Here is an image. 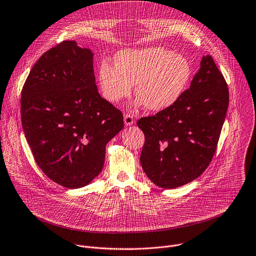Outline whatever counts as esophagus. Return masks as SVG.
Here are the masks:
<instances>
[{"mask_svg": "<svg viewBox=\"0 0 256 256\" xmlns=\"http://www.w3.org/2000/svg\"><path fill=\"white\" fill-rule=\"evenodd\" d=\"M124 120V124L126 126H132L134 122V118L132 114H126Z\"/></svg>", "mask_w": 256, "mask_h": 256, "instance_id": "obj_1", "label": "esophagus"}]
</instances>
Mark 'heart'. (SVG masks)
I'll list each match as a JSON object with an SVG mask.
<instances>
[{
	"label": "heart",
	"mask_w": 256,
	"mask_h": 256,
	"mask_svg": "<svg viewBox=\"0 0 256 256\" xmlns=\"http://www.w3.org/2000/svg\"><path fill=\"white\" fill-rule=\"evenodd\" d=\"M192 74L188 60L162 46L124 50L116 56V66L104 60L98 70L102 96L118 104L132 92L146 110L160 112L176 104Z\"/></svg>",
	"instance_id": "obj_1"
}]
</instances>
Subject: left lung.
<instances>
[{
    "label": "left lung",
    "mask_w": 256,
    "mask_h": 256,
    "mask_svg": "<svg viewBox=\"0 0 256 256\" xmlns=\"http://www.w3.org/2000/svg\"><path fill=\"white\" fill-rule=\"evenodd\" d=\"M230 102L228 84L212 56L178 100L138 120L144 134L140 154L148 178L162 188H176L198 178L216 154Z\"/></svg>",
    "instance_id": "left-lung-1"
}]
</instances>
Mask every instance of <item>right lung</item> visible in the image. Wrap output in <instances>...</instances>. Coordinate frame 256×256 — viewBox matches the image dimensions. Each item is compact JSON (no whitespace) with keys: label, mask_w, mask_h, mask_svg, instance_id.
I'll list each match as a JSON object with an SVG mask.
<instances>
[{"label":"right lung","mask_w":256,"mask_h":256,"mask_svg":"<svg viewBox=\"0 0 256 256\" xmlns=\"http://www.w3.org/2000/svg\"><path fill=\"white\" fill-rule=\"evenodd\" d=\"M92 56L64 40L36 60L22 90V126L34 158L66 188L100 172L106 144L124 128L122 112L98 92Z\"/></svg>","instance_id":"obj_1"}]
</instances>
